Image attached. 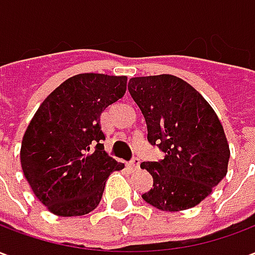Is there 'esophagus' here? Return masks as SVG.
<instances>
[{
    "instance_id": "1",
    "label": "esophagus",
    "mask_w": 255,
    "mask_h": 255,
    "mask_svg": "<svg viewBox=\"0 0 255 255\" xmlns=\"http://www.w3.org/2000/svg\"><path fill=\"white\" fill-rule=\"evenodd\" d=\"M139 164H140V162H139L138 158H133V160L129 161V164H128V166L131 168V171H138V169H139Z\"/></svg>"
}]
</instances>
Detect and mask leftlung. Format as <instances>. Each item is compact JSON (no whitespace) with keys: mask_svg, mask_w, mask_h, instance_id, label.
Here are the masks:
<instances>
[{"mask_svg":"<svg viewBox=\"0 0 255 255\" xmlns=\"http://www.w3.org/2000/svg\"><path fill=\"white\" fill-rule=\"evenodd\" d=\"M147 124V140L165 157L142 162L153 188L142 198L164 212L194 208L227 175L230 146L219 117L192 86L173 75L129 79Z\"/></svg>","mask_w":255,"mask_h":255,"instance_id":"obj_1","label":"left lung"}]
</instances>
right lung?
<instances>
[{
  "mask_svg": "<svg viewBox=\"0 0 255 255\" xmlns=\"http://www.w3.org/2000/svg\"><path fill=\"white\" fill-rule=\"evenodd\" d=\"M127 90L126 76L80 73L43 101L25 129L20 161L35 197L61 217L94 210L124 164L106 154L101 113Z\"/></svg>",
  "mask_w": 255,
  "mask_h": 255,
  "instance_id": "add662e5",
  "label": "right lung"
}]
</instances>
